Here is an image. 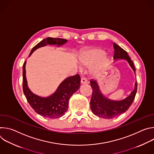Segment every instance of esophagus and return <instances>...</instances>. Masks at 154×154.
Wrapping results in <instances>:
<instances>
[{"label": "esophagus", "mask_w": 154, "mask_h": 154, "mask_svg": "<svg viewBox=\"0 0 154 154\" xmlns=\"http://www.w3.org/2000/svg\"><path fill=\"white\" fill-rule=\"evenodd\" d=\"M87 83V82H86V80L85 79V78H82L81 79V84L82 85H84V84H86Z\"/></svg>", "instance_id": "1"}]
</instances>
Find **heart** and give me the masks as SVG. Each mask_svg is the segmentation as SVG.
I'll return each mask as SVG.
<instances>
[{
  "instance_id": "b5f03b06",
  "label": "heart",
  "mask_w": 154,
  "mask_h": 154,
  "mask_svg": "<svg viewBox=\"0 0 154 154\" xmlns=\"http://www.w3.org/2000/svg\"><path fill=\"white\" fill-rule=\"evenodd\" d=\"M105 54V51L101 48L88 49L85 51L80 57V63L83 67H90L97 62L92 71L93 74L96 75L106 69L109 64V59Z\"/></svg>"
}]
</instances>
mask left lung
<instances>
[{"instance_id": "1", "label": "left lung", "mask_w": 154, "mask_h": 154, "mask_svg": "<svg viewBox=\"0 0 154 154\" xmlns=\"http://www.w3.org/2000/svg\"><path fill=\"white\" fill-rule=\"evenodd\" d=\"M113 48L115 50L113 58L116 60H125L135 74L134 63L127 52L115 43L113 44ZM90 85L93 90L90 101L91 111L96 116L104 119H112L125 112L133 103L137 91L136 81L134 90L128 97L121 100H113L106 97L102 93L97 81L91 80Z\"/></svg>"}]
</instances>
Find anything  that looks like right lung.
I'll return each mask as SVG.
<instances>
[{"label": "right lung", "mask_w": 154, "mask_h": 154, "mask_svg": "<svg viewBox=\"0 0 154 154\" xmlns=\"http://www.w3.org/2000/svg\"><path fill=\"white\" fill-rule=\"evenodd\" d=\"M68 41L63 38L48 37L40 41L33 48L29 57L37 49L46 45L61 46ZM26 61L23 64V91L24 95L35 112L42 116L50 119H56L63 116L68 108L70 97L80 88V77L79 74L65 79L52 95L43 97L33 93L29 88L26 79Z\"/></svg>", "instance_id": "obj_1"}]
</instances>
